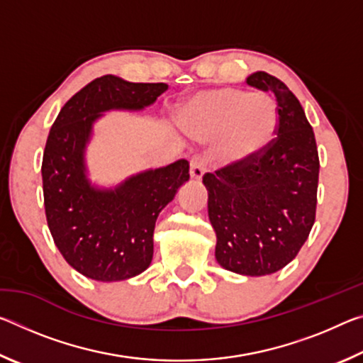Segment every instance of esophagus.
<instances>
[{"instance_id":"obj_1","label":"esophagus","mask_w":363,"mask_h":363,"mask_svg":"<svg viewBox=\"0 0 363 363\" xmlns=\"http://www.w3.org/2000/svg\"><path fill=\"white\" fill-rule=\"evenodd\" d=\"M206 171V162L201 157H194L190 160V177L194 181H200Z\"/></svg>"}]
</instances>
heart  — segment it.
I'll return each mask as SVG.
<instances>
[{"instance_id":"b5f03b06","label":"heart","mask_w":363,"mask_h":363,"mask_svg":"<svg viewBox=\"0 0 363 363\" xmlns=\"http://www.w3.org/2000/svg\"><path fill=\"white\" fill-rule=\"evenodd\" d=\"M179 123L196 138L223 136L220 160L227 164H240L255 158L272 140L277 108L264 94L216 88L195 94L181 108Z\"/></svg>"}]
</instances>
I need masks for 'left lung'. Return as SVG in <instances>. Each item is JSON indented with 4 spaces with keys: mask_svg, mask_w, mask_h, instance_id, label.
<instances>
[{
    "mask_svg": "<svg viewBox=\"0 0 363 363\" xmlns=\"http://www.w3.org/2000/svg\"><path fill=\"white\" fill-rule=\"evenodd\" d=\"M250 86L277 102V138L247 163L203 176L216 261L230 272L261 277L299 253L315 220L318 152L312 126L288 86L266 72Z\"/></svg>",
    "mask_w": 363,
    "mask_h": 363,
    "instance_id": "left-lung-1",
    "label": "left lung"
}]
</instances>
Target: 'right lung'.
<instances>
[{"mask_svg":"<svg viewBox=\"0 0 363 363\" xmlns=\"http://www.w3.org/2000/svg\"><path fill=\"white\" fill-rule=\"evenodd\" d=\"M167 83H131L104 75L67 101L49 131L41 176L48 227L60 255L84 277L118 281L150 266L160 211L189 181V162L130 176L113 189L91 184L84 150L108 110H143Z\"/></svg>","mask_w":363,"mask_h":363,"instance_id":"right-lung-1","label":"right lung"}]
</instances>
